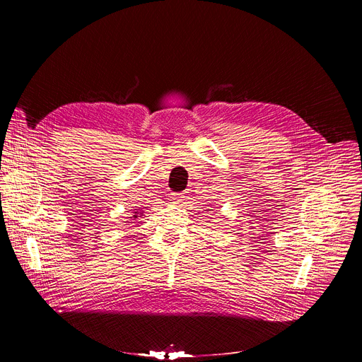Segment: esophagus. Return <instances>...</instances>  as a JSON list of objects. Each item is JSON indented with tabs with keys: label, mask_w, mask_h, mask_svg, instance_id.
<instances>
[{
	"label": "esophagus",
	"mask_w": 362,
	"mask_h": 362,
	"mask_svg": "<svg viewBox=\"0 0 362 362\" xmlns=\"http://www.w3.org/2000/svg\"><path fill=\"white\" fill-rule=\"evenodd\" d=\"M185 197H187V196H185L183 193H180V194H175V196L172 197V200H173V202H176V203H180V202H183V200H185Z\"/></svg>",
	"instance_id": "obj_1"
}]
</instances>
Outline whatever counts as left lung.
Returning a JSON list of instances; mask_svg holds the SVG:
<instances>
[{"instance_id":"left-lung-1","label":"left lung","mask_w":362,"mask_h":362,"mask_svg":"<svg viewBox=\"0 0 362 362\" xmlns=\"http://www.w3.org/2000/svg\"><path fill=\"white\" fill-rule=\"evenodd\" d=\"M211 211H212V209H211Z\"/></svg>"}]
</instances>
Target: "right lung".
Instances as JSON below:
<instances>
[{
    "label": "right lung",
    "instance_id": "obj_1",
    "mask_svg": "<svg viewBox=\"0 0 362 362\" xmlns=\"http://www.w3.org/2000/svg\"><path fill=\"white\" fill-rule=\"evenodd\" d=\"M137 215H139V214H136V212H134V215H133V218H134V219H136V218H137Z\"/></svg>",
    "mask_w": 362,
    "mask_h": 362
}]
</instances>
